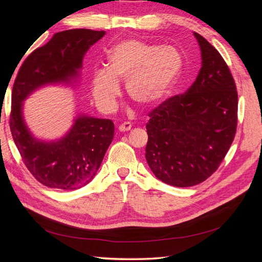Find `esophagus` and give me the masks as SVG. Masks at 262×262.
<instances>
[{"label":"esophagus","instance_id":"esophagus-1","mask_svg":"<svg viewBox=\"0 0 262 262\" xmlns=\"http://www.w3.org/2000/svg\"><path fill=\"white\" fill-rule=\"evenodd\" d=\"M131 128H132V124L130 122H123L122 124L119 125V131H120V132H126V131L131 130Z\"/></svg>","mask_w":262,"mask_h":262}]
</instances>
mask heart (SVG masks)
<instances>
[{"label": "heart", "instance_id": "obj_1", "mask_svg": "<svg viewBox=\"0 0 262 262\" xmlns=\"http://www.w3.org/2000/svg\"><path fill=\"white\" fill-rule=\"evenodd\" d=\"M182 68L184 58L175 47L129 39L109 50L107 69L95 71L92 95L102 113H113L121 94L119 82L125 81L126 94L134 102L152 107L167 95Z\"/></svg>", "mask_w": 262, "mask_h": 262}]
</instances>
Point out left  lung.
Wrapping results in <instances>:
<instances>
[{
    "label": "left lung",
    "instance_id": "8db88e82",
    "mask_svg": "<svg viewBox=\"0 0 262 262\" xmlns=\"http://www.w3.org/2000/svg\"><path fill=\"white\" fill-rule=\"evenodd\" d=\"M202 67L185 94L153 109L146 123L145 157L165 184L191 187L219 168L237 128L238 95L226 62L201 35Z\"/></svg>",
    "mask_w": 262,
    "mask_h": 262
}]
</instances>
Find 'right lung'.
Listing matches in <instances>:
<instances>
[{
    "label": "right lung",
    "instance_id": "right-lung-1",
    "mask_svg": "<svg viewBox=\"0 0 262 262\" xmlns=\"http://www.w3.org/2000/svg\"><path fill=\"white\" fill-rule=\"evenodd\" d=\"M105 31L70 29L54 34L23 62L12 91L10 128L24 164L46 187L75 190L95 177L113 142L109 119L78 116L66 137L45 142L33 137L23 118V101L47 84H71L78 77L85 53Z\"/></svg>",
    "mask_w": 262,
    "mask_h": 262
}]
</instances>
